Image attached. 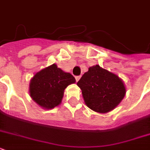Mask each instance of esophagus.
I'll return each instance as SVG.
<instances>
[{
    "label": "esophagus",
    "mask_w": 150,
    "mask_h": 150,
    "mask_svg": "<svg viewBox=\"0 0 150 150\" xmlns=\"http://www.w3.org/2000/svg\"><path fill=\"white\" fill-rule=\"evenodd\" d=\"M80 78H81V76H80V75L75 76V80H76V82H78V81H79V80L80 79Z\"/></svg>",
    "instance_id": "obj_1"
}]
</instances>
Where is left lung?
Masks as SVG:
<instances>
[{"label": "left lung", "mask_w": 150, "mask_h": 150, "mask_svg": "<svg viewBox=\"0 0 150 150\" xmlns=\"http://www.w3.org/2000/svg\"><path fill=\"white\" fill-rule=\"evenodd\" d=\"M87 107L99 113L114 109L125 95L123 82L116 75L93 66L77 82Z\"/></svg>", "instance_id": "8db88e82"}]
</instances>
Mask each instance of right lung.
Segmentation results:
<instances>
[{
	"mask_svg": "<svg viewBox=\"0 0 150 150\" xmlns=\"http://www.w3.org/2000/svg\"><path fill=\"white\" fill-rule=\"evenodd\" d=\"M75 82L72 75L54 64L34 75L29 86L30 96L40 107L52 109L61 103L66 87Z\"/></svg>",
	"mask_w": 150,
	"mask_h": 150,
	"instance_id": "right-lung-1",
	"label": "right lung"
}]
</instances>
